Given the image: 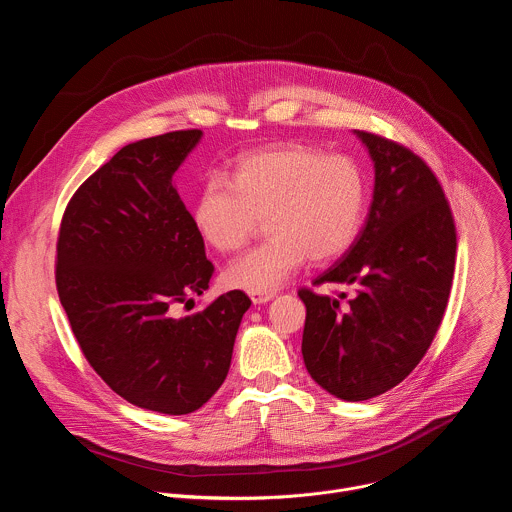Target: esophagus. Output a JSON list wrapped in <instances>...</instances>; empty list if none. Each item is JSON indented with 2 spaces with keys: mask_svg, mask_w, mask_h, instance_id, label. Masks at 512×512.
Masks as SVG:
<instances>
[{
  "mask_svg": "<svg viewBox=\"0 0 512 512\" xmlns=\"http://www.w3.org/2000/svg\"><path fill=\"white\" fill-rule=\"evenodd\" d=\"M250 298L254 304H262L274 298V292H250Z\"/></svg>",
  "mask_w": 512,
  "mask_h": 512,
  "instance_id": "34e87169",
  "label": "esophagus"
}]
</instances>
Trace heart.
<instances>
[{
    "label": "heart",
    "instance_id": "heart-1",
    "mask_svg": "<svg viewBox=\"0 0 512 512\" xmlns=\"http://www.w3.org/2000/svg\"><path fill=\"white\" fill-rule=\"evenodd\" d=\"M367 208V177L347 155L306 145H280L236 161L232 181L210 175L201 183L193 220L218 252L246 246L266 220L270 236L232 262L226 282L270 292L306 258L329 262L355 240Z\"/></svg>",
    "mask_w": 512,
    "mask_h": 512
}]
</instances>
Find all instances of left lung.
Instances as JSON below:
<instances>
[{
    "label": "left lung",
    "mask_w": 512,
    "mask_h": 512,
    "mask_svg": "<svg viewBox=\"0 0 512 512\" xmlns=\"http://www.w3.org/2000/svg\"><path fill=\"white\" fill-rule=\"evenodd\" d=\"M375 161L367 222L315 286H349L337 298L298 288L306 306L302 357L331 395L363 401L410 375L430 349L450 298L456 224L428 163L393 139L357 131Z\"/></svg>",
    "instance_id": "left-lung-1"
}]
</instances>
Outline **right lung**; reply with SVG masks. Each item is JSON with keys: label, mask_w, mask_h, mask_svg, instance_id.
I'll return each mask as SVG.
<instances>
[{"label": "right lung", "mask_w": 512, "mask_h": 512, "mask_svg": "<svg viewBox=\"0 0 512 512\" xmlns=\"http://www.w3.org/2000/svg\"><path fill=\"white\" fill-rule=\"evenodd\" d=\"M199 129L131 143L70 197L56 242V290L90 367L143 410L183 416L224 383L252 300L230 290L177 317L214 264L171 179Z\"/></svg>", "instance_id": "obj_1"}]
</instances>
